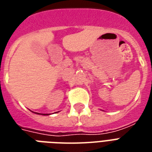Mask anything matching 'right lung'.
<instances>
[{"label": "right lung", "instance_id": "add662e5", "mask_svg": "<svg viewBox=\"0 0 152 152\" xmlns=\"http://www.w3.org/2000/svg\"><path fill=\"white\" fill-rule=\"evenodd\" d=\"M43 115H48V114H43Z\"/></svg>", "mask_w": 152, "mask_h": 152}]
</instances>
